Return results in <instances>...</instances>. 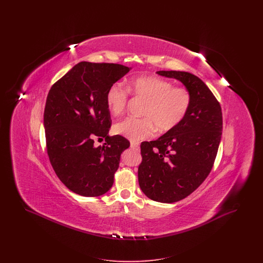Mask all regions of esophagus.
Segmentation results:
<instances>
[{
	"label": "esophagus",
	"mask_w": 263,
	"mask_h": 263,
	"mask_svg": "<svg viewBox=\"0 0 263 263\" xmlns=\"http://www.w3.org/2000/svg\"><path fill=\"white\" fill-rule=\"evenodd\" d=\"M130 147H131V149H133V150H139V145H138V143H135V142H131Z\"/></svg>",
	"instance_id": "34e87169"
}]
</instances>
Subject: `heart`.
Returning a JSON list of instances; mask_svg holds the SVG:
<instances>
[{"mask_svg": "<svg viewBox=\"0 0 263 263\" xmlns=\"http://www.w3.org/2000/svg\"><path fill=\"white\" fill-rule=\"evenodd\" d=\"M129 91L146 100L144 117H126L114 125V132L133 142L151 137L155 129L159 133L174 130L184 120L192 103L188 88L174 87L172 82L158 77L141 76L131 79L127 88L114 83L107 89L106 106L114 116L125 111Z\"/></svg>", "mask_w": 263, "mask_h": 263, "instance_id": "obj_1", "label": "heart"}]
</instances>
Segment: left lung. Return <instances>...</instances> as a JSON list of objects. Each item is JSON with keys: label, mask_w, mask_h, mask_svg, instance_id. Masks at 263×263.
Returning <instances> with one entry per match:
<instances>
[{"label": "left lung", "mask_w": 263, "mask_h": 263, "mask_svg": "<svg viewBox=\"0 0 263 263\" xmlns=\"http://www.w3.org/2000/svg\"><path fill=\"white\" fill-rule=\"evenodd\" d=\"M180 81L192 96L184 120L156 141L141 143L139 185L150 199L174 203L187 197L209 175L222 136L219 101L198 77L180 71H159Z\"/></svg>", "instance_id": "8db88e82"}]
</instances>
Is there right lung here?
<instances>
[{
  "label": "right lung",
  "mask_w": 263,
  "mask_h": 263,
  "mask_svg": "<svg viewBox=\"0 0 263 263\" xmlns=\"http://www.w3.org/2000/svg\"><path fill=\"white\" fill-rule=\"evenodd\" d=\"M130 68L113 63L80 62L48 92L44 109L46 149L51 165L66 187L97 197L114 181L120 156L130 143L109 136L110 112L105 95ZM106 139L97 147L95 138Z\"/></svg>",
  "instance_id": "1"
}]
</instances>
